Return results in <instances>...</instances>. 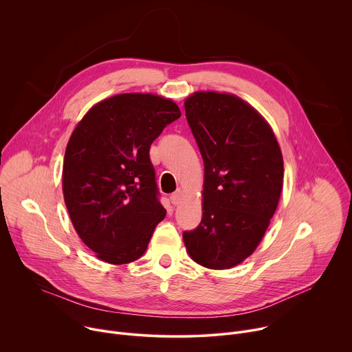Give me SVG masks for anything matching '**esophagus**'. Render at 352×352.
Instances as JSON below:
<instances>
[{
	"mask_svg": "<svg viewBox=\"0 0 352 352\" xmlns=\"http://www.w3.org/2000/svg\"><path fill=\"white\" fill-rule=\"evenodd\" d=\"M181 197H182V190L181 189H177L173 195H171V204L174 205V206H177V205H179V202H181Z\"/></svg>",
	"mask_w": 352,
	"mask_h": 352,
	"instance_id": "esophagus-1",
	"label": "esophagus"
}]
</instances>
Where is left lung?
<instances>
[{
    "mask_svg": "<svg viewBox=\"0 0 352 352\" xmlns=\"http://www.w3.org/2000/svg\"><path fill=\"white\" fill-rule=\"evenodd\" d=\"M185 116L205 163L202 221L182 234L209 269L239 265L262 241L283 188L278 142L265 118L234 94L196 91Z\"/></svg>",
    "mask_w": 352,
    "mask_h": 352,
    "instance_id": "1",
    "label": "left lung"
}]
</instances>
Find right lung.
Masks as SVG:
<instances>
[{
  "mask_svg": "<svg viewBox=\"0 0 352 352\" xmlns=\"http://www.w3.org/2000/svg\"><path fill=\"white\" fill-rule=\"evenodd\" d=\"M179 117L173 100L125 93L97 103L74 129L63 167L64 200L98 259L125 265L147 249L166 216L148 150Z\"/></svg>",
  "mask_w": 352,
  "mask_h": 352,
  "instance_id": "add662e5",
  "label": "right lung"
}]
</instances>
